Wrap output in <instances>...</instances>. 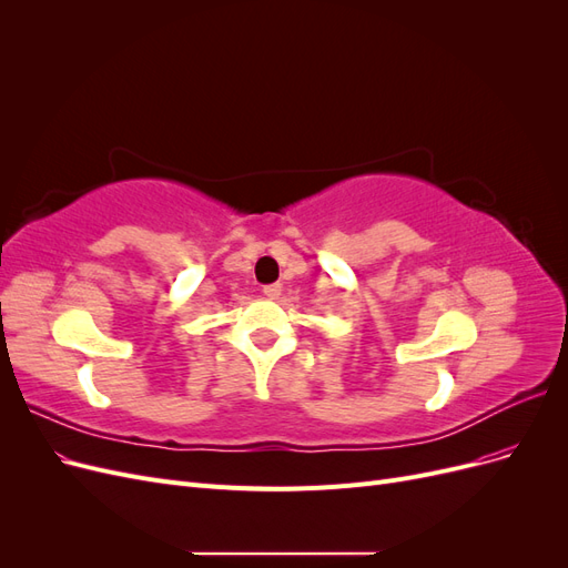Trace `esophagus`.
I'll use <instances>...</instances> for the list:
<instances>
[{
	"mask_svg": "<svg viewBox=\"0 0 568 568\" xmlns=\"http://www.w3.org/2000/svg\"><path fill=\"white\" fill-rule=\"evenodd\" d=\"M263 294L267 298H272V301H277L282 296V284H267V286H263Z\"/></svg>",
	"mask_w": 568,
	"mask_h": 568,
	"instance_id": "esophagus-1",
	"label": "esophagus"
}]
</instances>
